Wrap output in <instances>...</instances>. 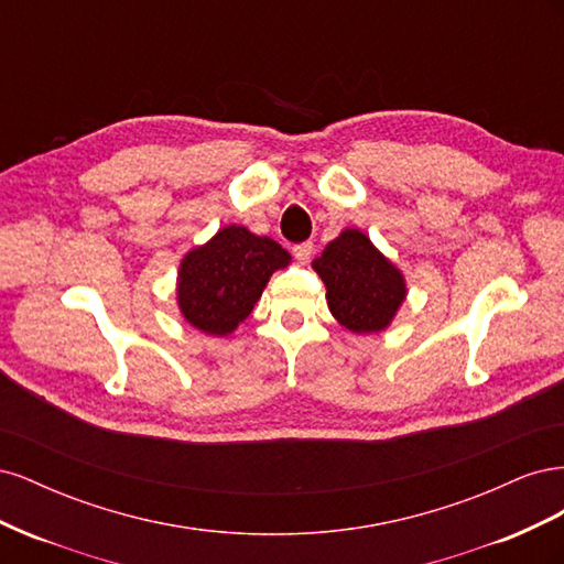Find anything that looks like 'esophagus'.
<instances>
[{"instance_id":"34e87169","label":"esophagus","mask_w":564,"mask_h":564,"mask_svg":"<svg viewBox=\"0 0 564 564\" xmlns=\"http://www.w3.org/2000/svg\"><path fill=\"white\" fill-rule=\"evenodd\" d=\"M294 256H296V261H299L301 265L308 263L311 256H313V242H301V245H296V247H294Z\"/></svg>"}]
</instances>
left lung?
<instances>
[{
    "label": "left lung",
    "mask_w": 564,
    "mask_h": 564,
    "mask_svg": "<svg viewBox=\"0 0 564 564\" xmlns=\"http://www.w3.org/2000/svg\"><path fill=\"white\" fill-rule=\"evenodd\" d=\"M313 268L327 286L332 315L355 334L386 329L406 296L402 272L355 228L324 247Z\"/></svg>",
    "instance_id": "8db88e82"
}]
</instances>
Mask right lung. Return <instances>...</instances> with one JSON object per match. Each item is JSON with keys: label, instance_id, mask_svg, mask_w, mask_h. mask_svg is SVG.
<instances>
[{"label": "right lung", "instance_id": "right-lung-1", "mask_svg": "<svg viewBox=\"0 0 564 564\" xmlns=\"http://www.w3.org/2000/svg\"><path fill=\"white\" fill-rule=\"evenodd\" d=\"M289 261V251L270 237L228 226L183 259L178 308L195 329L226 336L249 317L272 272Z\"/></svg>", "mask_w": 564, "mask_h": 564}]
</instances>
